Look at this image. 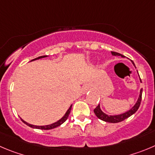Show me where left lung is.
<instances>
[{"instance_id":"8db88e82","label":"left lung","mask_w":155,"mask_h":155,"mask_svg":"<svg viewBox=\"0 0 155 155\" xmlns=\"http://www.w3.org/2000/svg\"><path fill=\"white\" fill-rule=\"evenodd\" d=\"M112 54L113 55V56H121V57H124V56H122V55L120 54V53H115V52H112ZM131 63H132V64L134 65V66L135 67L134 63H133V61H131ZM140 82H141V79H140ZM141 95H142V89L140 90L139 96H138V100H137L136 103L134 104V106H133L132 108H130L129 110L124 112V113L119 114V115H107V114H105V112H103L102 111V109H101L100 108V104H99L98 106L94 109V113L95 114V115H96L99 119L102 120V121H106V122H110V123H118V122H120V121H123V120L128 118V117H130L131 115H132L133 114H134L137 112V110H138V108H139L140 106V104H141Z\"/></svg>"}]
</instances>
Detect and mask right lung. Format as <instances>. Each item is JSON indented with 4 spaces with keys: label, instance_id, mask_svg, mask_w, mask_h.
Masks as SVG:
<instances>
[{
    "label": "right lung",
    "instance_id": "add662e5",
    "mask_svg": "<svg viewBox=\"0 0 155 155\" xmlns=\"http://www.w3.org/2000/svg\"><path fill=\"white\" fill-rule=\"evenodd\" d=\"M48 56H39V57L37 58H35V59H34V60H32L31 61H34V60H39V59H42V58H45V57H47ZM72 105H71L70 106H69V108H68V110L66 111V112L65 113V115H63V117H62L61 118H60V120H58L57 121H56V122H54V123L53 124H50V125H42V126H39V125H31V124H29L28 122H27V121H25L24 120H23L22 118H21V120H22V121L24 122V124H26L27 125H28L29 127H30V128H37V129H41V130H50V129H53V128H56V127L60 126V125H61L63 123V122H65V121H66V119L68 118V117H69V113H70V111H71V108H72Z\"/></svg>",
    "mask_w": 155,
    "mask_h": 155
}]
</instances>
